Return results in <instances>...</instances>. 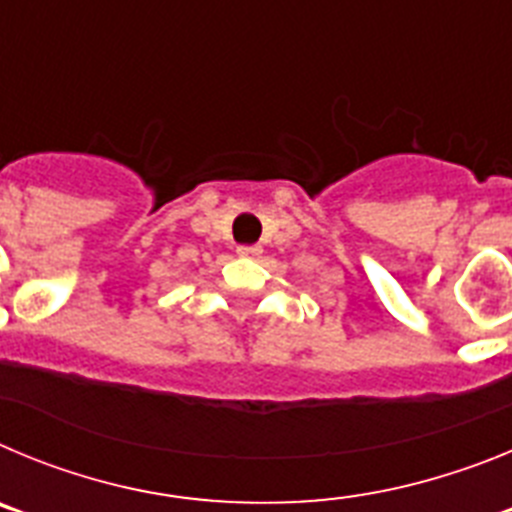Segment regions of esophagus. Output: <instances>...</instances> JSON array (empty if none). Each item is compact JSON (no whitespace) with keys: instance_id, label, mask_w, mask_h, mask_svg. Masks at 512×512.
I'll list each match as a JSON object with an SVG mask.
<instances>
[{"instance_id":"obj_1","label":"esophagus","mask_w":512,"mask_h":512,"mask_svg":"<svg viewBox=\"0 0 512 512\" xmlns=\"http://www.w3.org/2000/svg\"><path fill=\"white\" fill-rule=\"evenodd\" d=\"M238 256H243V259H256V256H261V246H238Z\"/></svg>"}]
</instances>
